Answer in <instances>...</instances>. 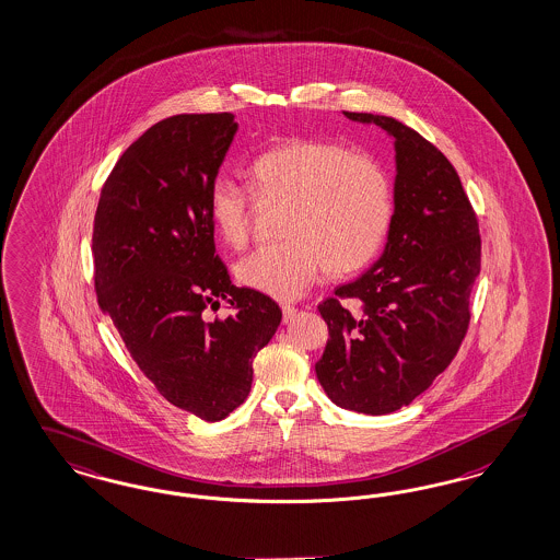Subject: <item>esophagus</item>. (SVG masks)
I'll list each match as a JSON object with an SVG mask.
<instances>
[{
	"mask_svg": "<svg viewBox=\"0 0 560 560\" xmlns=\"http://www.w3.org/2000/svg\"><path fill=\"white\" fill-rule=\"evenodd\" d=\"M281 310H283V323H290V320L295 318V314H298V308L290 306V304H283Z\"/></svg>",
	"mask_w": 560,
	"mask_h": 560,
	"instance_id": "1",
	"label": "esophagus"
}]
</instances>
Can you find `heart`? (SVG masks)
Wrapping results in <instances>:
<instances>
[{
	"label": "heart",
	"instance_id": "obj_1",
	"mask_svg": "<svg viewBox=\"0 0 560 560\" xmlns=\"http://www.w3.org/2000/svg\"><path fill=\"white\" fill-rule=\"evenodd\" d=\"M250 190L262 200H285L281 244L265 246L237 265L248 290L295 300L330 275L368 267L385 246L395 217L393 182L381 161L348 147L288 138L256 154L248 165ZM248 188L219 175L209 190V217L230 248L250 237Z\"/></svg>",
	"mask_w": 560,
	"mask_h": 560
}]
</instances>
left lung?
Wrapping results in <instances>:
<instances>
[{
  "label": "left lung",
  "instance_id": "1",
  "mask_svg": "<svg viewBox=\"0 0 560 560\" xmlns=\"http://www.w3.org/2000/svg\"><path fill=\"white\" fill-rule=\"evenodd\" d=\"M343 116L395 138V217L383 256L318 306L330 339L316 376L332 404L383 416L457 355L482 240L459 175L432 142L393 117Z\"/></svg>",
  "mask_w": 560,
  "mask_h": 560
}]
</instances>
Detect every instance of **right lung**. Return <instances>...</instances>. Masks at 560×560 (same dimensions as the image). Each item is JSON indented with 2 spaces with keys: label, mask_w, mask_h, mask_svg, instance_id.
<instances>
[{
  "label": "right lung",
  "mask_w": 560,
  "mask_h": 560,
  "mask_svg": "<svg viewBox=\"0 0 560 560\" xmlns=\"http://www.w3.org/2000/svg\"><path fill=\"white\" fill-rule=\"evenodd\" d=\"M235 132L232 114L151 126L107 177L93 230L98 308L156 390L207 422L246 401L252 362L281 323L277 302L232 285L214 254L209 190ZM219 296L234 314L207 322Z\"/></svg>",
  "instance_id": "right-lung-1"
}]
</instances>
